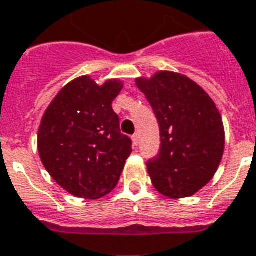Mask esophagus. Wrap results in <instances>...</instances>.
Listing matches in <instances>:
<instances>
[{"label": "esophagus", "mask_w": 256, "mask_h": 256, "mask_svg": "<svg viewBox=\"0 0 256 256\" xmlns=\"http://www.w3.org/2000/svg\"><path fill=\"white\" fill-rule=\"evenodd\" d=\"M132 140H133V144H134V145H138V144H140V136H138V133H136V134H133L132 136Z\"/></svg>", "instance_id": "34e87169"}]
</instances>
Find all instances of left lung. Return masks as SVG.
<instances>
[{
  "instance_id": "obj_1",
  "label": "left lung",
  "mask_w": 256,
  "mask_h": 256,
  "mask_svg": "<svg viewBox=\"0 0 256 256\" xmlns=\"http://www.w3.org/2000/svg\"><path fill=\"white\" fill-rule=\"evenodd\" d=\"M134 81L160 126L161 149L146 164L154 188L170 199L195 195L216 174L225 149L216 103L202 86L176 72L160 70Z\"/></svg>"
}]
</instances>
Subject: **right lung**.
<instances>
[{"label": "right lung", "mask_w": 256, "mask_h": 256, "mask_svg": "<svg viewBox=\"0 0 256 256\" xmlns=\"http://www.w3.org/2000/svg\"><path fill=\"white\" fill-rule=\"evenodd\" d=\"M123 82L98 85L81 76L61 88L46 110L38 130L42 164L70 195L96 200L119 182L132 141L122 134L114 99Z\"/></svg>", "instance_id": "right-lung-1"}]
</instances>
